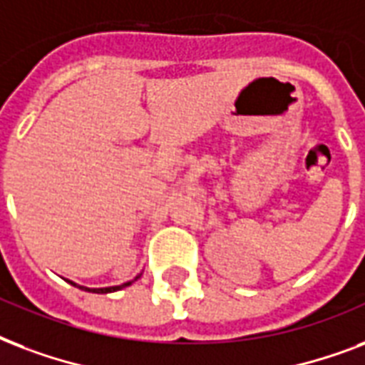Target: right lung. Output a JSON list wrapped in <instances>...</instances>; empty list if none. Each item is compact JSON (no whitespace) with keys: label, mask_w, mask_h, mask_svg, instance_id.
Instances as JSON below:
<instances>
[{"label":"right lung","mask_w":365,"mask_h":365,"mask_svg":"<svg viewBox=\"0 0 365 365\" xmlns=\"http://www.w3.org/2000/svg\"><path fill=\"white\" fill-rule=\"evenodd\" d=\"M137 278H138V276H137ZM137 278H135V279H137ZM135 279H133V282H135ZM133 282H127V284H123V285H115V287H101V289H89V287H81V285H78V287H81V289H86V291H93V293H112V291H118V289H121V287H127V285H131ZM70 284H72V282H70Z\"/></svg>","instance_id":"1"}]
</instances>
